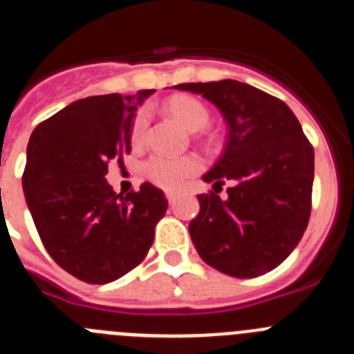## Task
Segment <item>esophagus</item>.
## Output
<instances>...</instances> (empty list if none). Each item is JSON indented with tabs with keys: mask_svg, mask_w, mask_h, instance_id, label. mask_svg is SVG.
Wrapping results in <instances>:
<instances>
[{
	"mask_svg": "<svg viewBox=\"0 0 354 354\" xmlns=\"http://www.w3.org/2000/svg\"><path fill=\"white\" fill-rule=\"evenodd\" d=\"M177 193H174V192H167V198H168V202H170V204H174L175 200H177Z\"/></svg>",
	"mask_w": 354,
	"mask_h": 354,
	"instance_id": "34e87169",
	"label": "esophagus"
}]
</instances>
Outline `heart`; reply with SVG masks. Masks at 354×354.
I'll use <instances>...</instances> for the list:
<instances>
[{
  "instance_id": "heart-1",
  "label": "heart",
  "mask_w": 354,
  "mask_h": 354,
  "mask_svg": "<svg viewBox=\"0 0 354 354\" xmlns=\"http://www.w3.org/2000/svg\"><path fill=\"white\" fill-rule=\"evenodd\" d=\"M168 113L179 120L186 129L200 131L209 124V109L202 101L192 95H174L167 102ZM147 129V113L140 111L133 120L131 127V140L133 143H142L145 138ZM202 162L195 156H170V154H152L147 159L145 170L147 179L154 183L156 186H161L165 189H179L184 186L192 175L200 171Z\"/></svg>"
}]
</instances>
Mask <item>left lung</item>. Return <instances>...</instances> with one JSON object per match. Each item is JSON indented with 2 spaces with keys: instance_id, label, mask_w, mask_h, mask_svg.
<instances>
[{
  "instance_id": "left-lung-1",
  "label": "left lung",
  "mask_w": 354,
  "mask_h": 354,
  "mask_svg": "<svg viewBox=\"0 0 354 354\" xmlns=\"http://www.w3.org/2000/svg\"><path fill=\"white\" fill-rule=\"evenodd\" d=\"M220 109L227 145L204 175L214 192L198 195L189 223L205 264L236 278H255L290 255L306 230L312 209L314 149L289 106L234 80L183 83ZM230 182L227 198L221 186Z\"/></svg>"
}]
</instances>
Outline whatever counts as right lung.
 Returning a JSON list of instances; mask_svg holds the SVG:
<instances>
[{
	"label": "right lung",
	"mask_w": 354,
	"mask_h": 354,
	"mask_svg": "<svg viewBox=\"0 0 354 354\" xmlns=\"http://www.w3.org/2000/svg\"><path fill=\"white\" fill-rule=\"evenodd\" d=\"M150 93L80 99L40 122L28 142L23 189L37 232L53 261L86 283L134 270L168 209L152 184L124 195L104 179L108 162L131 152L134 111Z\"/></svg>",
	"instance_id": "add662e5"
}]
</instances>
